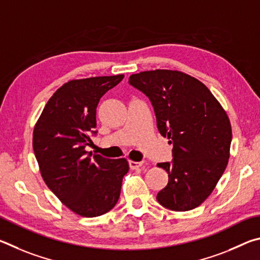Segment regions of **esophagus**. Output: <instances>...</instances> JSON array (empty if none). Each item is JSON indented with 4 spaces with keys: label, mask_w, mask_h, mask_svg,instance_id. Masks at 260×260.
Listing matches in <instances>:
<instances>
[{
    "label": "esophagus",
    "mask_w": 260,
    "mask_h": 260,
    "mask_svg": "<svg viewBox=\"0 0 260 260\" xmlns=\"http://www.w3.org/2000/svg\"><path fill=\"white\" fill-rule=\"evenodd\" d=\"M129 166L131 169H138V168H142L144 166V162H135V161H129Z\"/></svg>",
    "instance_id": "esophagus-1"
}]
</instances>
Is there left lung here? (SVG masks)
Segmentation results:
<instances>
[{"instance_id":"left-lung-1","label":"left lung","mask_w":260,"mask_h":260,"mask_svg":"<svg viewBox=\"0 0 260 260\" xmlns=\"http://www.w3.org/2000/svg\"><path fill=\"white\" fill-rule=\"evenodd\" d=\"M129 84L151 100L158 131L174 145L172 161L157 165L169 174L157 202L169 210H192L211 194L229 163V116L202 82L183 72H142Z\"/></svg>"}]
</instances>
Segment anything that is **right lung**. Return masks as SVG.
<instances>
[{"instance_id":"add662e5","label":"right lung","mask_w":260,"mask_h":260,"mask_svg":"<svg viewBox=\"0 0 260 260\" xmlns=\"http://www.w3.org/2000/svg\"><path fill=\"white\" fill-rule=\"evenodd\" d=\"M124 75L72 80L45 105L33 133V148L44 183L82 217H97L115 207L122 179L129 171L125 158L103 157L85 147L97 135L95 113L100 98Z\"/></svg>"}]
</instances>
